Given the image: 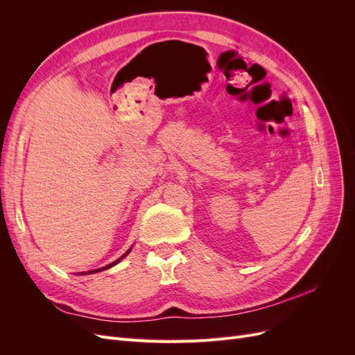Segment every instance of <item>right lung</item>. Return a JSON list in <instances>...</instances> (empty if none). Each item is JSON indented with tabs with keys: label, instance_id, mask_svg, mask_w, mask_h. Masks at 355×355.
<instances>
[{
	"label": "right lung",
	"instance_id": "obj_1",
	"mask_svg": "<svg viewBox=\"0 0 355 355\" xmlns=\"http://www.w3.org/2000/svg\"><path fill=\"white\" fill-rule=\"evenodd\" d=\"M130 250H132V247H130V249H128L121 257H118V259L116 261H114L112 263H110V265H106V266H103V268H98V270H93V271H87V272H80V275H85V274H94V272H101V271H105V270H110V268H112L114 265H116L118 262H120L121 259H124V257L128 254V253H130Z\"/></svg>",
	"mask_w": 355,
	"mask_h": 355
}]
</instances>
